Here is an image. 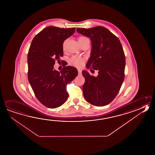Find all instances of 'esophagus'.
<instances>
[{
    "label": "esophagus",
    "mask_w": 155,
    "mask_h": 155,
    "mask_svg": "<svg viewBox=\"0 0 155 155\" xmlns=\"http://www.w3.org/2000/svg\"><path fill=\"white\" fill-rule=\"evenodd\" d=\"M82 71L81 69H78V74L81 75L82 74Z\"/></svg>",
    "instance_id": "esophagus-1"
}]
</instances>
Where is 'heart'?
<instances>
[{
    "label": "heart",
    "instance_id": "obj_1",
    "mask_svg": "<svg viewBox=\"0 0 155 155\" xmlns=\"http://www.w3.org/2000/svg\"><path fill=\"white\" fill-rule=\"evenodd\" d=\"M86 39H87V38H85L84 37H79V38H78V41L79 43L81 41H84ZM66 46V41H64V42L62 44V48L64 50L65 49ZM84 62V58H77V57H73L71 58L69 61L70 64L77 67H81Z\"/></svg>",
    "mask_w": 155,
    "mask_h": 155
}]
</instances>
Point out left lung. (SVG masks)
Listing matches in <instances>:
<instances>
[{
    "mask_svg": "<svg viewBox=\"0 0 155 155\" xmlns=\"http://www.w3.org/2000/svg\"><path fill=\"white\" fill-rule=\"evenodd\" d=\"M77 31L91 41V57L86 67L99 71L97 77L82 71L85 99L93 105H107L117 96L124 79L126 58L122 44L104 27L77 28Z\"/></svg>",
    "mask_w": 155,
    "mask_h": 155,
    "instance_id": "8db88e82",
    "label": "left lung"
}]
</instances>
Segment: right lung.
<instances>
[{
	"instance_id": "1",
	"label": "right lung",
	"mask_w": 155,
	"mask_h": 155,
	"mask_svg": "<svg viewBox=\"0 0 155 155\" xmlns=\"http://www.w3.org/2000/svg\"><path fill=\"white\" fill-rule=\"evenodd\" d=\"M75 29L47 27L35 35L29 47L28 79L37 99L48 108H57L66 101V85L78 75L77 70L70 66L60 72L54 70L56 60L64 54L63 43Z\"/></svg>"
}]
</instances>
